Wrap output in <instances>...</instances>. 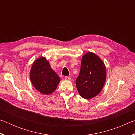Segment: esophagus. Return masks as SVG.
<instances>
[{
    "label": "esophagus",
    "mask_w": 135,
    "mask_h": 135,
    "mask_svg": "<svg viewBox=\"0 0 135 135\" xmlns=\"http://www.w3.org/2000/svg\"><path fill=\"white\" fill-rule=\"evenodd\" d=\"M65 80L70 81V80H71V77H68V76H65Z\"/></svg>",
    "instance_id": "esophagus-1"
}]
</instances>
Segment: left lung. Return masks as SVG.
Wrapping results in <instances>:
<instances>
[{
    "label": "left lung",
    "instance_id": "obj_1",
    "mask_svg": "<svg viewBox=\"0 0 135 135\" xmlns=\"http://www.w3.org/2000/svg\"><path fill=\"white\" fill-rule=\"evenodd\" d=\"M106 77V67L102 59L92 52L84 55L80 71L76 80L80 95L87 99L96 97L103 88Z\"/></svg>",
    "mask_w": 135,
    "mask_h": 135
}]
</instances>
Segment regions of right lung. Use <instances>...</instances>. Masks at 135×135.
<instances>
[{"label":"right lung","instance_id":"right-lung-1","mask_svg":"<svg viewBox=\"0 0 135 135\" xmlns=\"http://www.w3.org/2000/svg\"><path fill=\"white\" fill-rule=\"evenodd\" d=\"M30 77L36 89L44 95L53 93L60 81L59 77L45 57H40L33 62Z\"/></svg>","mask_w":135,"mask_h":135}]
</instances>
